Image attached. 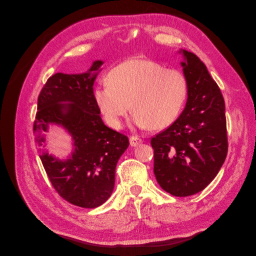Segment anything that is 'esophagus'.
Segmentation results:
<instances>
[{"instance_id": "34e87169", "label": "esophagus", "mask_w": 256, "mask_h": 256, "mask_svg": "<svg viewBox=\"0 0 256 256\" xmlns=\"http://www.w3.org/2000/svg\"><path fill=\"white\" fill-rule=\"evenodd\" d=\"M129 141H130V145H131V146H136V145L141 144V143L143 142V141H142V138H138V136H130Z\"/></svg>"}]
</instances>
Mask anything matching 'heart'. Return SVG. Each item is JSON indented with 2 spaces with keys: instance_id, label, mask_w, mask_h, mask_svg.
Returning a JSON list of instances; mask_svg holds the SVG:
<instances>
[{
  "instance_id": "1",
  "label": "heart",
  "mask_w": 256,
  "mask_h": 256,
  "mask_svg": "<svg viewBox=\"0 0 256 256\" xmlns=\"http://www.w3.org/2000/svg\"><path fill=\"white\" fill-rule=\"evenodd\" d=\"M108 82L95 88L94 98L108 125L116 129L131 106L138 128H166L178 118L188 98L186 76L150 58L122 62L110 72Z\"/></svg>"
}]
</instances>
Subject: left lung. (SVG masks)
I'll return each mask as SVG.
<instances>
[{"label": "left lung", "mask_w": 256, "mask_h": 256, "mask_svg": "<svg viewBox=\"0 0 256 256\" xmlns=\"http://www.w3.org/2000/svg\"><path fill=\"white\" fill-rule=\"evenodd\" d=\"M189 92L182 113L152 138L154 173L160 187L175 196L204 190L228 154L226 104L218 84L194 53L180 50Z\"/></svg>", "instance_id": "left-lung-1"}]
</instances>
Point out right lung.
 Listing matches in <instances>:
<instances>
[{
  "label": "right lung",
  "instance_id": "add662e5",
  "mask_svg": "<svg viewBox=\"0 0 256 256\" xmlns=\"http://www.w3.org/2000/svg\"><path fill=\"white\" fill-rule=\"evenodd\" d=\"M102 60H95L88 72H58L48 79L38 96L34 134L38 152L49 180L58 194L72 205L95 208L112 194L118 161L128 138L106 127L94 98V85ZM50 123L72 136L74 150L60 160L44 150L41 136Z\"/></svg>",
  "mask_w": 256,
  "mask_h": 256
}]
</instances>
